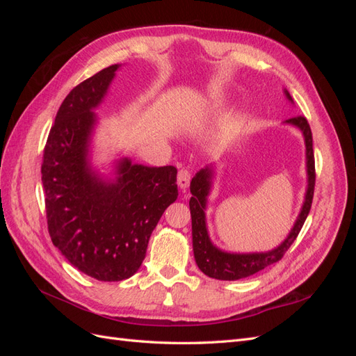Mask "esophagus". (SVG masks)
<instances>
[{
    "mask_svg": "<svg viewBox=\"0 0 356 356\" xmlns=\"http://www.w3.org/2000/svg\"><path fill=\"white\" fill-rule=\"evenodd\" d=\"M190 179H191V175H190V172H188L187 169H181V170L178 172V186H179L182 190H186V188L188 187Z\"/></svg>",
    "mask_w": 356,
    "mask_h": 356,
    "instance_id": "34e87169",
    "label": "esophagus"
}]
</instances>
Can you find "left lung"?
I'll return each instance as SVG.
<instances>
[{"mask_svg": "<svg viewBox=\"0 0 356 356\" xmlns=\"http://www.w3.org/2000/svg\"><path fill=\"white\" fill-rule=\"evenodd\" d=\"M286 99L294 104L293 98L286 89H284ZM284 124L294 126L301 132L305 138L306 145V174H307V187L305 193V200L301 204L298 217L291 227L286 238L270 251L264 252H229L222 251L218 246H215L209 238L208 225H207V204L208 196L213 184L215 166H207L200 169L197 174L193 177L190 182V213H191V234H193V252H195V260L200 270L213 279L220 281H238L263 268L275 264L281 260L288 248L293 245L298 236L301 227L307 218L312 199H314L315 188V157H314V141H312L310 126L305 117H293L284 122Z\"/></svg>", "mask_w": 356, "mask_h": 356, "instance_id": "1", "label": "left lung"}]
</instances>
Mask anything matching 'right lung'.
<instances>
[{"instance_id": "add662e5", "label": "right lung", "mask_w": 356, "mask_h": 356, "mask_svg": "<svg viewBox=\"0 0 356 356\" xmlns=\"http://www.w3.org/2000/svg\"><path fill=\"white\" fill-rule=\"evenodd\" d=\"M120 67L99 71L68 93L50 129L41 166L53 245L75 268L104 282L138 272L149 236L178 197L174 166H144L120 157L106 175L92 163L95 110Z\"/></svg>"}]
</instances>
